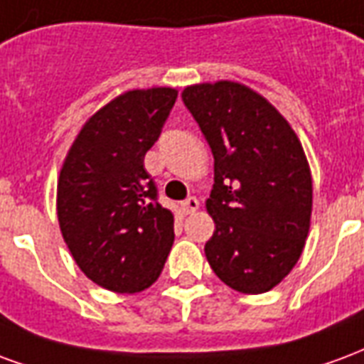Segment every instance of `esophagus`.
Segmentation results:
<instances>
[{"instance_id": "34e87169", "label": "esophagus", "mask_w": 364, "mask_h": 364, "mask_svg": "<svg viewBox=\"0 0 364 364\" xmlns=\"http://www.w3.org/2000/svg\"><path fill=\"white\" fill-rule=\"evenodd\" d=\"M198 208H200V201H198V198H193V196H190V198H186V200L182 201V211H184L186 215L196 213Z\"/></svg>"}]
</instances>
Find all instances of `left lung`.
<instances>
[{"mask_svg": "<svg viewBox=\"0 0 364 364\" xmlns=\"http://www.w3.org/2000/svg\"><path fill=\"white\" fill-rule=\"evenodd\" d=\"M215 159L205 256L235 291L266 293L299 262L309 237L312 178L287 120L244 85L219 81L182 92Z\"/></svg>", "mask_w": 364, "mask_h": 364, "instance_id": "8db88e82", "label": "left lung"}]
</instances>
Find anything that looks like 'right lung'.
Returning a JSON list of instances; mask_svg holds the SVG:
<instances>
[{
  "label": "right lung",
  "mask_w": 364,
  "mask_h": 364,
  "mask_svg": "<svg viewBox=\"0 0 364 364\" xmlns=\"http://www.w3.org/2000/svg\"><path fill=\"white\" fill-rule=\"evenodd\" d=\"M178 92L129 91L79 132L58 180V221L81 272L114 293H137L161 275L174 215L143 166Z\"/></svg>",
  "instance_id": "add662e5"
}]
</instances>
